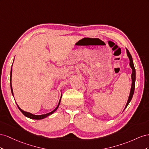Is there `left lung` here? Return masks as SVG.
I'll use <instances>...</instances> for the list:
<instances>
[{
	"label": "left lung",
	"mask_w": 149,
	"mask_h": 149,
	"mask_svg": "<svg viewBox=\"0 0 149 149\" xmlns=\"http://www.w3.org/2000/svg\"><path fill=\"white\" fill-rule=\"evenodd\" d=\"M127 56H128V57L129 58V60H130V66L132 68V75H131L132 80V87H131V90H130L129 99H128V101H127L124 110L126 109L127 106H128L129 104L130 103V102L131 101L132 99V97H133L134 93V90H135V69L134 67L132 57V56H131V54H130L129 51L127 49Z\"/></svg>",
	"instance_id": "obj_1"
}]
</instances>
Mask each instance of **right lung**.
<instances>
[{"instance_id": "add662e5", "label": "right lung", "mask_w": 149, "mask_h": 149, "mask_svg": "<svg viewBox=\"0 0 149 149\" xmlns=\"http://www.w3.org/2000/svg\"><path fill=\"white\" fill-rule=\"evenodd\" d=\"M10 77H12V67H11V71H10ZM10 88H11V92H12V95H13V96H14V94H13V90H12V84H11V80H10ZM61 99H60V100H59V102H58V106L53 111H52V112H49V113H46V114H43V115H39V116H36V115H33V114H32V113H29V112H25V111H24L23 110H22L21 109L19 106H18V105H17V107H18V108H19V109L21 111V112H22L24 116H25V117H29V118H32V119H37V120H40V119H42V118H45L46 117H47V116H50V115H51V114H52L55 111H56V110L58 109V106H59V104H60V102H61Z\"/></svg>"}]
</instances>
